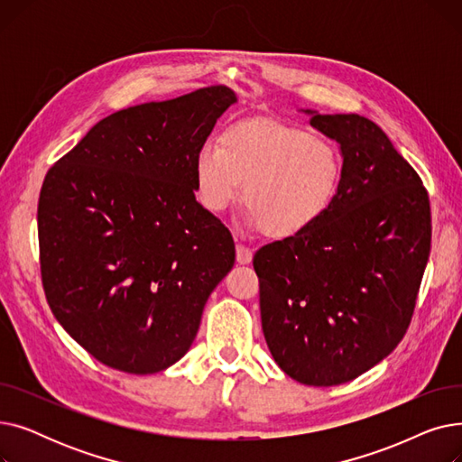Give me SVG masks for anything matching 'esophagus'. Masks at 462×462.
Returning a JSON list of instances; mask_svg holds the SVG:
<instances>
[{
    "instance_id": "34e87169",
    "label": "esophagus",
    "mask_w": 462,
    "mask_h": 462,
    "mask_svg": "<svg viewBox=\"0 0 462 462\" xmlns=\"http://www.w3.org/2000/svg\"><path fill=\"white\" fill-rule=\"evenodd\" d=\"M236 258H237V263H249L253 260V249H249L244 244H237L236 245Z\"/></svg>"
}]
</instances>
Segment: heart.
Returning a JSON list of instances; mask_svg holds the SVG:
<instances>
[{
  "label": "heart",
  "instance_id": "b5f03b06",
  "mask_svg": "<svg viewBox=\"0 0 462 462\" xmlns=\"http://www.w3.org/2000/svg\"><path fill=\"white\" fill-rule=\"evenodd\" d=\"M194 187L200 204L221 213L245 185L247 223L275 239L312 230L333 208L345 162L337 145L298 125L273 119L241 121L206 142L194 157Z\"/></svg>",
  "mask_w": 462,
  "mask_h": 462
}]
</instances>
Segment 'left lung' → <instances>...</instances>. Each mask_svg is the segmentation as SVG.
Returning <instances> with one entry per match:
<instances>
[{
    "mask_svg": "<svg viewBox=\"0 0 462 462\" xmlns=\"http://www.w3.org/2000/svg\"><path fill=\"white\" fill-rule=\"evenodd\" d=\"M305 114L341 145V189L322 223L262 247L253 265L277 365L326 387L367 373L401 343L429 262L430 206L416 170L371 119Z\"/></svg>",
    "mask_w": 462,
    "mask_h": 462,
    "instance_id": "left-lung-1",
    "label": "left lung"
}]
</instances>
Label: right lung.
<instances>
[{
    "instance_id": "1",
    "label": "right lung",
    "mask_w": 462,
    "mask_h": 462,
    "mask_svg": "<svg viewBox=\"0 0 462 462\" xmlns=\"http://www.w3.org/2000/svg\"><path fill=\"white\" fill-rule=\"evenodd\" d=\"M236 101L209 86L119 110L48 170L37 208L46 301L112 369L174 365L232 270V234L197 202L192 166Z\"/></svg>"
}]
</instances>
